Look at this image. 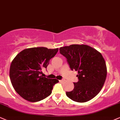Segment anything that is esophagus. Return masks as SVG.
<instances>
[{"label":"esophagus","mask_w":120,"mask_h":120,"mask_svg":"<svg viewBox=\"0 0 120 120\" xmlns=\"http://www.w3.org/2000/svg\"><path fill=\"white\" fill-rule=\"evenodd\" d=\"M59 81H60V82H63L64 80H60Z\"/></svg>","instance_id":"1"}]
</instances>
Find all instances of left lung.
Returning <instances> with one entry per match:
<instances>
[{
  "label": "left lung",
  "instance_id": "left-lung-1",
  "mask_svg": "<svg viewBox=\"0 0 120 120\" xmlns=\"http://www.w3.org/2000/svg\"><path fill=\"white\" fill-rule=\"evenodd\" d=\"M60 52L67 59L72 71L78 72V81L66 95L74 101L85 102L94 98L103 86L107 67L101 53L86 44H72L60 47Z\"/></svg>",
  "mask_w": 120,
  "mask_h": 120
}]
</instances>
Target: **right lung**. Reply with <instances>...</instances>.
<instances>
[{
    "mask_svg": "<svg viewBox=\"0 0 120 120\" xmlns=\"http://www.w3.org/2000/svg\"><path fill=\"white\" fill-rule=\"evenodd\" d=\"M58 48L45 47L26 48L19 53L10 64L9 77L13 88L26 101L38 102L51 94L57 79L43 77L42 69L46 68Z\"/></svg>",
    "mask_w": 120,
    "mask_h": 120,
    "instance_id": "1",
    "label": "right lung"
}]
</instances>
